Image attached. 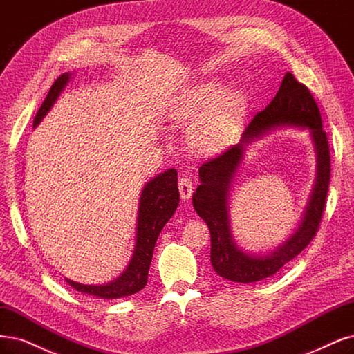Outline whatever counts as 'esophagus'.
I'll list each match as a JSON object with an SVG mask.
<instances>
[{
    "mask_svg": "<svg viewBox=\"0 0 354 354\" xmlns=\"http://www.w3.org/2000/svg\"><path fill=\"white\" fill-rule=\"evenodd\" d=\"M178 190H180V196L183 201L190 199L192 193H193V183L189 177H181L178 180Z\"/></svg>",
    "mask_w": 354,
    "mask_h": 354,
    "instance_id": "esophagus-1",
    "label": "esophagus"
}]
</instances>
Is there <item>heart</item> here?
I'll return each mask as SVG.
<instances>
[{
    "label": "heart",
    "instance_id": "obj_1",
    "mask_svg": "<svg viewBox=\"0 0 354 354\" xmlns=\"http://www.w3.org/2000/svg\"><path fill=\"white\" fill-rule=\"evenodd\" d=\"M221 92L216 83L202 84L178 104L173 118L180 123H186L201 117L215 105ZM243 109H245V100L240 92L225 95L212 111L203 115L192 127L190 142L193 148L201 153L223 151L240 126Z\"/></svg>",
    "mask_w": 354,
    "mask_h": 354
}]
</instances>
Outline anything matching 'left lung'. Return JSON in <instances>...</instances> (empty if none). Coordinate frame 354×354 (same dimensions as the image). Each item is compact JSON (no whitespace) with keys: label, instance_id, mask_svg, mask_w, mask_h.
<instances>
[{"label":"left lung","instance_id":"obj_1","mask_svg":"<svg viewBox=\"0 0 354 354\" xmlns=\"http://www.w3.org/2000/svg\"><path fill=\"white\" fill-rule=\"evenodd\" d=\"M301 127L311 131L317 152V181L302 223L281 247L268 255H252L240 250L230 234L227 192L244 146L265 131L277 127ZM331 156L322 118L312 93L291 73L284 76L275 98L258 113L237 145L199 168L201 185L193 193V208L211 231V263L215 272L234 283H254L274 275L306 248L319 230L330 186Z\"/></svg>","mask_w":354,"mask_h":354}]
</instances>
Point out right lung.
I'll return each mask as SVG.
<instances>
[{
  "label": "right lung",
  "mask_w": 354,
  "mask_h": 354,
  "mask_svg": "<svg viewBox=\"0 0 354 354\" xmlns=\"http://www.w3.org/2000/svg\"><path fill=\"white\" fill-rule=\"evenodd\" d=\"M70 77L71 73H64L53 83L45 101L35 115V127L50 111L59 93L67 86ZM177 181V171L171 168L148 181V185L143 187L138 211L136 246L133 250L131 261L123 274L117 277L114 281L102 286L80 284L66 278L68 286L80 293L100 299H120L140 291L148 283V272L158 236L168 223V219L174 215L180 202Z\"/></svg>",
  "instance_id": "add662e5"
}]
</instances>
